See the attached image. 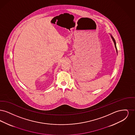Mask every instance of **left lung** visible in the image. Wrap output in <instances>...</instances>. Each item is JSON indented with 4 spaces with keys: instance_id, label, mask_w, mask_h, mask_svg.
<instances>
[{
    "instance_id": "1",
    "label": "left lung",
    "mask_w": 135,
    "mask_h": 135,
    "mask_svg": "<svg viewBox=\"0 0 135 135\" xmlns=\"http://www.w3.org/2000/svg\"><path fill=\"white\" fill-rule=\"evenodd\" d=\"M110 36H111V38L112 39V40H113V42H114V45H115V47L116 49V52H117V47H116V42L115 40V39L114 38H113V37L112 36V35L111 34H110Z\"/></svg>"
}]
</instances>
